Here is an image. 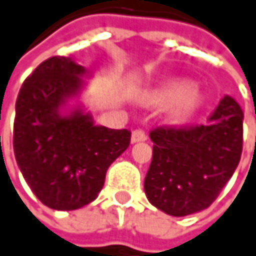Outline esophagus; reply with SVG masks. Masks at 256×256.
Listing matches in <instances>:
<instances>
[{
  "instance_id": "esophagus-1",
  "label": "esophagus",
  "mask_w": 256,
  "mask_h": 256,
  "mask_svg": "<svg viewBox=\"0 0 256 256\" xmlns=\"http://www.w3.org/2000/svg\"><path fill=\"white\" fill-rule=\"evenodd\" d=\"M132 142L135 144V142H144L146 140H147V135L142 132V130H134L132 132Z\"/></svg>"
}]
</instances>
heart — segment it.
Masks as SVG:
<instances>
[{
    "instance_id": "heart-1",
    "label": "heart",
    "mask_w": 256,
    "mask_h": 256,
    "mask_svg": "<svg viewBox=\"0 0 256 256\" xmlns=\"http://www.w3.org/2000/svg\"><path fill=\"white\" fill-rule=\"evenodd\" d=\"M156 104H172V115L176 120H188L197 114L204 103V97L191 83L178 80L167 83L152 94Z\"/></svg>"
}]
</instances>
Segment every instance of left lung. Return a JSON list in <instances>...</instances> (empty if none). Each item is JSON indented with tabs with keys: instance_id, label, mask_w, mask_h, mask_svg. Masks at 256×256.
I'll use <instances>...</instances> for the list:
<instances>
[{
	"instance_id": "8db88e82",
	"label": "left lung",
	"mask_w": 256,
	"mask_h": 256,
	"mask_svg": "<svg viewBox=\"0 0 256 256\" xmlns=\"http://www.w3.org/2000/svg\"><path fill=\"white\" fill-rule=\"evenodd\" d=\"M243 120L240 104L224 96L205 126L153 130V159L144 179L148 202L173 217L206 210L240 162Z\"/></svg>"
}]
</instances>
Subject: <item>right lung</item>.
Wrapping results in <instances>:
<instances>
[{
	"mask_svg": "<svg viewBox=\"0 0 256 256\" xmlns=\"http://www.w3.org/2000/svg\"><path fill=\"white\" fill-rule=\"evenodd\" d=\"M90 76L74 59L54 56L33 71L16 100L18 167L34 196L56 211L94 202L109 166L130 144L129 130L97 126L82 103Z\"/></svg>",
	"mask_w": 256,
	"mask_h": 256,
	"instance_id": "add662e5",
	"label": "right lung"
}]
</instances>
